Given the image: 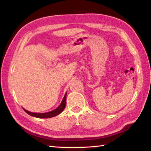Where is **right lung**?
<instances>
[{
	"instance_id": "add662e5",
	"label": "right lung",
	"mask_w": 151,
	"mask_h": 151,
	"mask_svg": "<svg viewBox=\"0 0 151 151\" xmlns=\"http://www.w3.org/2000/svg\"><path fill=\"white\" fill-rule=\"evenodd\" d=\"M66 96H67V93H65V96H64L62 103L60 104V105L58 107L56 108L55 110L50 111L49 112H47V113H32V112L28 111L24 108H23V110L25 112H26V113L29 114L30 115H31V116L37 117V118H50V117H52L54 116H56V115L60 114L61 112H62L64 110V108H65V107Z\"/></svg>"
}]
</instances>
